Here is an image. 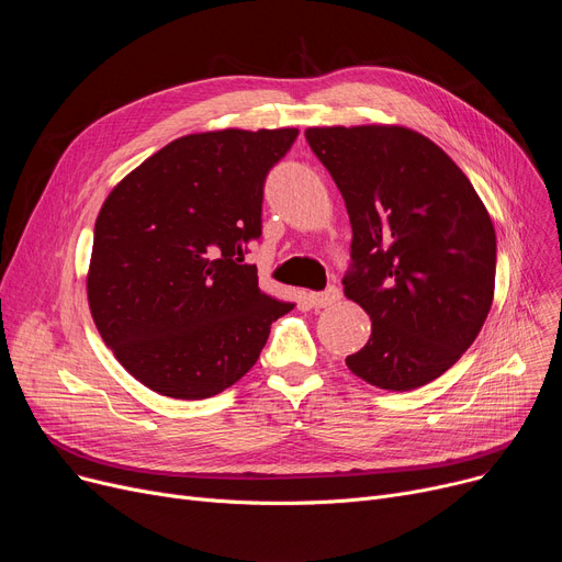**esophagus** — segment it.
Returning <instances> with one entry per match:
<instances>
[{"mask_svg":"<svg viewBox=\"0 0 562 562\" xmlns=\"http://www.w3.org/2000/svg\"><path fill=\"white\" fill-rule=\"evenodd\" d=\"M341 299V291L337 286H328L326 291H316V293H310V301L314 307H328L333 303H337Z\"/></svg>","mask_w":562,"mask_h":562,"instance_id":"esophagus-1","label":"esophagus"}]
</instances>
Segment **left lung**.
Instances as JSON below:
<instances>
[{"instance_id": "obj_1", "label": "left lung", "mask_w": 562, "mask_h": 562, "mask_svg": "<svg viewBox=\"0 0 562 562\" xmlns=\"http://www.w3.org/2000/svg\"><path fill=\"white\" fill-rule=\"evenodd\" d=\"M352 227L346 299L371 337L346 358L369 385L409 392L449 371L479 337L494 299L496 236L456 161L398 125L310 127Z\"/></svg>"}]
</instances>
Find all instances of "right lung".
Returning a JSON list of instances; mask_svg holds the SVG:
<instances>
[{"label":"right lung","instance_id":"obj_1","mask_svg":"<svg viewBox=\"0 0 562 562\" xmlns=\"http://www.w3.org/2000/svg\"><path fill=\"white\" fill-rule=\"evenodd\" d=\"M296 136L282 127L175 138L106 195L88 305L115 360L147 390L182 401L221 394L293 310L244 259L261 236L266 175Z\"/></svg>","mask_w":562,"mask_h":562}]
</instances>
